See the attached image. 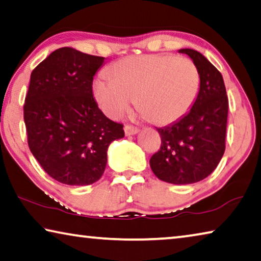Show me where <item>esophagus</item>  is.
I'll list each match as a JSON object with an SVG mask.
<instances>
[{"instance_id": "1", "label": "esophagus", "mask_w": 261, "mask_h": 261, "mask_svg": "<svg viewBox=\"0 0 261 261\" xmlns=\"http://www.w3.org/2000/svg\"><path fill=\"white\" fill-rule=\"evenodd\" d=\"M124 131H125V135L126 136H131V135H136L138 134V127L136 126H132V125H129V124H126L125 126H124Z\"/></svg>"}]
</instances>
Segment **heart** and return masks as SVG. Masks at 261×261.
Returning a JSON list of instances; mask_svg holds the SVG:
<instances>
[{
	"label": "heart",
	"instance_id": "obj_1",
	"mask_svg": "<svg viewBox=\"0 0 261 261\" xmlns=\"http://www.w3.org/2000/svg\"><path fill=\"white\" fill-rule=\"evenodd\" d=\"M95 79L98 106L117 118L136 98L137 108L152 123L173 124L188 114L200 92V72L193 60L171 55L124 58Z\"/></svg>",
	"mask_w": 261,
	"mask_h": 261
}]
</instances>
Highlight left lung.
<instances>
[{"label": "left lung", "mask_w": 261, "mask_h": 261, "mask_svg": "<svg viewBox=\"0 0 261 261\" xmlns=\"http://www.w3.org/2000/svg\"><path fill=\"white\" fill-rule=\"evenodd\" d=\"M179 52L188 55L198 68L200 92L185 117L156 129L161 146L150 166L160 180L188 185L212 174L224 154L229 101L222 74L204 56L192 48Z\"/></svg>", "instance_id": "8db88e82"}]
</instances>
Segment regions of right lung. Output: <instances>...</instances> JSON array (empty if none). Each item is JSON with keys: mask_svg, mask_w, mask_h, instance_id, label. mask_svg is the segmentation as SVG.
Returning a JSON list of instances; mask_svg holds the SVG:
<instances>
[{"mask_svg": "<svg viewBox=\"0 0 261 261\" xmlns=\"http://www.w3.org/2000/svg\"><path fill=\"white\" fill-rule=\"evenodd\" d=\"M103 61L61 47L31 73L24 103L29 147L44 171L64 185L96 182L110 143L124 137L123 124L107 117L93 95Z\"/></svg>", "mask_w": 261, "mask_h": 261, "instance_id": "obj_1", "label": "right lung"}]
</instances>
